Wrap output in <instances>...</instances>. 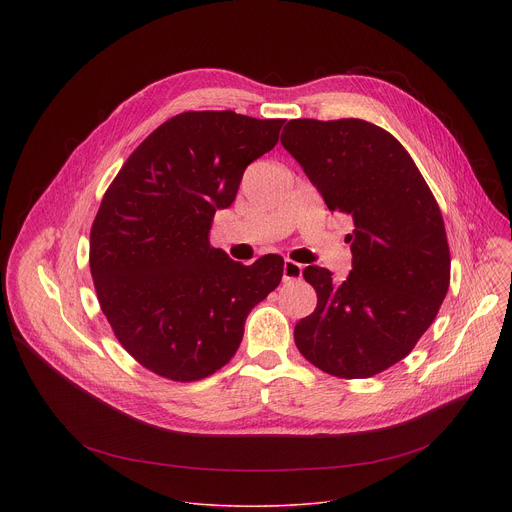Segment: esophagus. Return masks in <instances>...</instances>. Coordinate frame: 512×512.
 I'll list each match as a JSON object with an SVG mask.
<instances>
[{
	"label": "esophagus",
	"instance_id": "1",
	"mask_svg": "<svg viewBox=\"0 0 512 512\" xmlns=\"http://www.w3.org/2000/svg\"><path fill=\"white\" fill-rule=\"evenodd\" d=\"M302 271H304V267H302L300 263L291 261V259H285V261H283V281L300 279V277H302Z\"/></svg>",
	"mask_w": 512,
	"mask_h": 512
}]
</instances>
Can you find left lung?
I'll list each match as a JSON object with an SVG mask.
<instances>
[{
    "mask_svg": "<svg viewBox=\"0 0 512 512\" xmlns=\"http://www.w3.org/2000/svg\"><path fill=\"white\" fill-rule=\"evenodd\" d=\"M281 143L326 206L354 221L342 283L324 267L304 269L318 306L296 324V346L328 375L369 379L413 350L448 294L440 206L403 145L369 121L291 119Z\"/></svg>",
    "mask_w": 512,
    "mask_h": 512,
    "instance_id": "8db88e82",
    "label": "left lung"
}]
</instances>
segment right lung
<instances>
[{
  "instance_id": "1",
  "label": "right lung",
  "mask_w": 512,
  "mask_h": 512,
  "mask_svg": "<svg viewBox=\"0 0 512 512\" xmlns=\"http://www.w3.org/2000/svg\"><path fill=\"white\" fill-rule=\"evenodd\" d=\"M285 119L186 111L145 137L107 188L91 229V275L121 346L148 371L210 377L235 356L249 312L279 285L283 259L253 265L208 243L245 168Z\"/></svg>"
}]
</instances>
